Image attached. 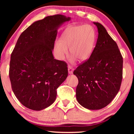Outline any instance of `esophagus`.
I'll return each instance as SVG.
<instances>
[{
    "instance_id": "obj_1",
    "label": "esophagus",
    "mask_w": 134,
    "mask_h": 134,
    "mask_svg": "<svg viewBox=\"0 0 134 134\" xmlns=\"http://www.w3.org/2000/svg\"><path fill=\"white\" fill-rule=\"evenodd\" d=\"M68 73L69 74H72L73 71H74V68H73L72 67H71V66H68Z\"/></svg>"
}]
</instances>
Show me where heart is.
<instances>
[{
    "label": "heart",
    "instance_id": "b5f03b06",
    "mask_svg": "<svg viewBox=\"0 0 134 134\" xmlns=\"http://www.w3.org/2000/svg\"><path fill=\"white\" fill-rule=\"evenodd\" d=\"M96 32L90 25H73L67 28L60 38V41L55 43L54 51L58 59L63 60L68 54H70L71 62L76 58L85 61L92 54L96 42Z\"/></svg>",
    "mask_w": 134,
    "mask_h": 134
}]
</instances>
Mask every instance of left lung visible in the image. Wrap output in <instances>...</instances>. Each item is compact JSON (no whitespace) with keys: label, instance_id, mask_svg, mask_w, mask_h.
Returning a JSON list of instances; mask_svg holds the SVG:
<instances>
[{"label":"left lung","instance_id":"1","mask_svg":"<svg viewBox=\"0 0 134 134\" xmlns=\"http://www.w3.org/2000/svg\"><path fill=\"white\" fill-rule=\"evenodd\" d=\"M98 28L96 46L89 59L73 74L78 78L76 98L82 107L99 110L111 102L120 90L123 60L118 45L101 24Z\"/></svg>","mask_w":134,"mask_h":134}]
</instances>
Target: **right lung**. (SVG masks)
I'll use <instances>...</instances> for the list:
<instances>
[{
	"mask_svg": "<svg viewBox=\"0 0 134 134\" xmlns=\"http://www.w3.org/2000/svg\"><path fill=\"white\" fill-rule=\"evenodd\" d=\"M71 20L62 14L34 22L22 33L11 55L9 76L14 95L28 109L39 111L55 100L68 76L67 64L52 54L57 30Z\"/></svg>",
	"mask_w": 134,
	"mask_h": 134,
	"instance_id": "right-lung-1",
	"label": "right lung"
}]
</instances>
